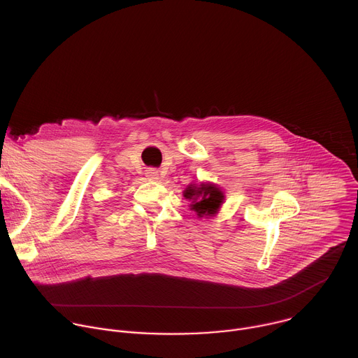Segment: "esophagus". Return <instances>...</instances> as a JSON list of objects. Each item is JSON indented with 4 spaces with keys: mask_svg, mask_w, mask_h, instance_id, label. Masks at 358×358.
I'll list each match as a JSON object with an SVG mask.
<instances>
[{
    "mask_svg": "<svg viewBox=\"0 0 358 358\" xmlns=\"http://www.w3.org/2000/svg\"><path fill=\"white\" fill-rule=\"evenodd\" d=\"M145 177H147L150 181H157V180H159V173H157L155 169H150V170H147Z\"/></svg>",
    "mask_w": 358,
    "mask_h": 358,
    "instance_id": "34e87169",
    "label": "esophagus"
}]
</instances>
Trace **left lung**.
Returning a JSON list of instances; mask_svg holds the SVG:
<instances>
[{
	"label": "left lung",
	"mask_w": 358,
	"mask_h": 358,
	"mask_svg": "<svg viewBox=\"0 0 358 358\" xmlns=\"http://www.w3.org/2000/svg\"><path fill=\"white\" fill-rule=\"evenodd\" d=\"M184 198L188 199L189 210L194 211L198 218L215 217L225 201L224 191L214 182H199L189 184L184 192Z\"/></svg>",
	"instance_id": "obj_1"
}]
</instances>
